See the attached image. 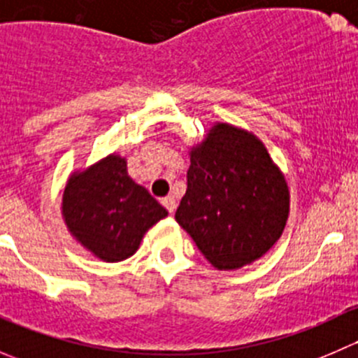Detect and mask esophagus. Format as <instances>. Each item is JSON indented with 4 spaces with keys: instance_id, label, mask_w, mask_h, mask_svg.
<instances>
[{
    "instance_id": "1",
    "label": "esophagus",
    "mask_w": 358,
    "mask_h": 358,
    "mask_svg": "<svg viewBox=\"0 0 358 358\" xmlns=\"http://www.w3.org/2000/svg\"><path fill=\"white\" fill-rule=\"evenodd\" d=\"M161 202H162V206H164V208L168 209L169 213H175V209H176V201H175V197L168 196V197H164V199H162Z\"/></svg>"
}]
</instances>
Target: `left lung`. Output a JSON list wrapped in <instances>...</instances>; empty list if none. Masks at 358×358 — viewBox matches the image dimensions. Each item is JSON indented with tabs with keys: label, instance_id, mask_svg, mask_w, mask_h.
I'll return each instance as SVG.
<instances>
[{
	"label": "left lung",
	"instance_id": "1",
	"mask_svg": "<svg viewBox=\"0 0 358 358\" xmlns=\"http://www.w3.org/2000/svg\"><path fill=\"white\" fill-rule=\"evenodd\" d=\"M289 189L252 133L218 122L190 150L187 192L175 218L213 266L262 258L282 236Z\"/></svg>",
	"mask_w": 358,
	"mask_h": 358
}]
</instances>
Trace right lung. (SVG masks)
Listing matches in <instances>:
<instances>
[{
  "instance_id": "add662e5",
  "label": "right lung",
  "mask_w": 358,
  "mask_h": 358,
  "mask_svg": "<svg viewBox=\"0 0 358 358\" xmlns=\"http://www.w3.org/2000/svg\"><path fill=\"white\" fill-rule=\"evenodd\" d=\"M69 232L103 262L135 255L143 234L168 211L126 171V159L107 156L69 178L62 197Z\"/></svg>"
}]
</instances>
